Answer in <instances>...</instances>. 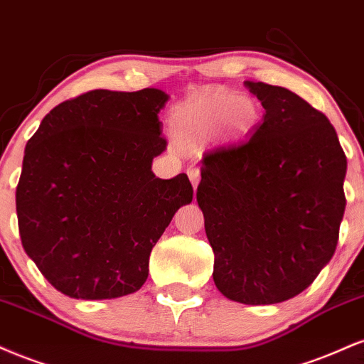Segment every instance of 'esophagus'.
<instances>
[{
	"label": "esophagus",
	"mask_w": 364,
	"mask_h": 364,
	"mask_svg": "<svg viewBox=\"0 0 364 364\" xmlns=\"http://www.w3.org/2000/svg\"><path fill=\"white\" fill-rule=\"evenodd\" d=\"M187 175H189V178H191V182H192V187H198V183H199V181H200V170H199V166H189V168H187Z\"/></svg>",
	"instance_id": "1"
}]
</instances>
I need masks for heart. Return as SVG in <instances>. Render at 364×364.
I'll return each mask as SVG.
<instances>
[{"label": "heart", "mask_w": 364, "mask_h": 364, "mask_svg": "<svg viewBox=\"0 0 364 364\" xmlns=\"http://www.w3.org/2000/svg\"><path fill=\"white\" fill-rule=\"evenodd\" d=\"M260 119L259 104L249 95L213 92L178 105L170 115L175 138L183 144H199L218 131L226 138H240Z\"/></svg>", "instance_id": "b5f03b06"}]
</instances>
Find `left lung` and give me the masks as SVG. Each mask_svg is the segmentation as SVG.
<instances>
[{
    "label": "left lung",
    "mask_w": 364,
    "mask_h": 364,
    "mask_svg": "<svg viewBox=\"0 0 364 364\" xmlns=\"http://www.w3.org/2000/svg\"><path fill=\"white\" fill-rule=\"evenodd\" d=\"M262 122L242 143L204 153L198 204L216 288L274 305L314 283L334 255L348 160L328 119L288 88L245 81Z\"/></svg>",
    "instance_id": "obj_1"
}]
</instances>
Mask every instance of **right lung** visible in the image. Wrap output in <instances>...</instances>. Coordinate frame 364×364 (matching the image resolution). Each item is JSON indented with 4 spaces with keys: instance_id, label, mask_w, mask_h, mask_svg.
<instances>
[{
    "instance_id": "add662e5",
    "label": "right lung",
    "mask_w": 364,
    "mask_h": 364,
    "mask_svg": "<svg viewBox=\"0 0 364 364\" xmlns=\"http://www.w3.org/2000/svg\"><path fill=\"white\" fill-rule=\"evenodd\" d=\"M168 95L92 90L54 107L25 148L16 187L21 245L58 291L112 300L148 279L151 249L192 203L186 173L158 178Z\"/></svg>"
}]
</instances>
